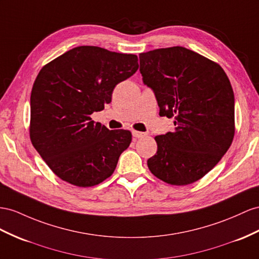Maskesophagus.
<instances>
[{"mask_svg":"<svg viewBox=\"0 0 259 259\" xmlns=\"http://www.w3.org/2000/svg\"><path fill=\"white\" fill-rule=\"evenodd\" d=\"M145 135L147 134H144V132H141V131H136V130L132 131V136L135 138H143Z\"/></svg>","mask_w":259,"mask_h":259,"instance_id":"1","label":"esophagus"}]
</instances>
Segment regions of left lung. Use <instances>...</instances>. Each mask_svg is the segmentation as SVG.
<instances>
[{"instance_id": "8db88e82", "label": "left lung", "mask_w": 259, "mask_h": 259, "mask_svg": "<svg viewBox=\"0 0 259 259\" xmlns=\"http://www.w3.org/2000/svg\"><path fill=\"white\" fill-rule=\"evenodd\" d=\"M143 82L154 91L160 116L175 129L156 136L148 167L158 180L185 186L202 178L227 153L235 134L234 93L220 64L184 47L139 55Z\"/></svg>"}]
</instances>
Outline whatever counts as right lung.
Here are the masks:
<instances>
[{"label": "right lung", "mask_w": 259, "mask_h": 259, "mask_svg": "<svg viewBox=\"0 0 259 259\" xmlns=\"http://www.w3.org/2000/svg\"><path fill=\"white\" fill-rule=\"evenodd\" d=\"M138 69L136 55L81 46L39 71L30 95L29 137L62 181L92 187L114 173L132 135L129 130H109L91 115L103 110L116 85Z\"/></svg>", "instance_id": "1"}]
</instances>
